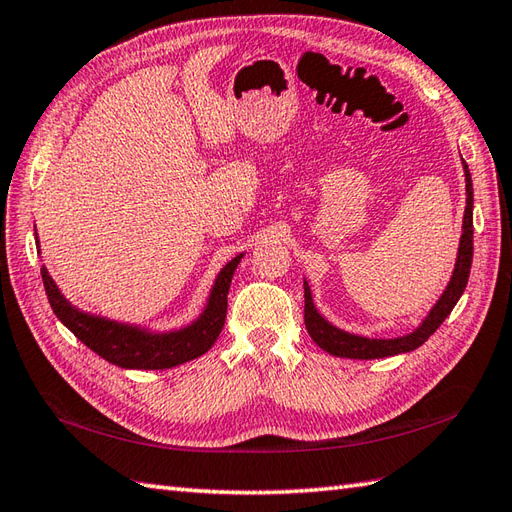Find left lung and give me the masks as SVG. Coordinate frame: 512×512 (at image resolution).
<instances>
[{"instance_id": "left-lung-1", "label": "left lung", "mask_w": 512, "mask_h": 512, "mask_svg": "<svg viewBox=\"0 0 512 512\" xmlns=\"http://www.w3.org/2000/svg\"><path fill=\"white\" fill-rule=\"evenodd\" d=\"M464 169V182H466V209L462 217V235H460V246H458V257H455V266L447 288L442 290L438 301L433 303V308L427 312L418 328H413L409 334L394 336V339H369L365 334H354L347 332L339 325H334L319 312L314 306V297L310 284L303 279V297H306V308H303V321H306L308 334L312 341L317 343L321 350H325L332 356L341 358H358V361H369V358H385V356H396L413 352L420 347L429 336L440 328V323L449 317L455 303L460 301L462 292L466 288V281H469L471 273V262H473V182H471V171L469 165L462 160Z\"/></svg>"}]
</instances>
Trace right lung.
<instances>
[{"label": "right lung", "mask_w": 512, "mask_h": 512, "mask_svg": "<svg viewBox=\"0 0 512 512\" xmlns=\"http://www.w3.org/2000/svg\"><path fill=\"white\" fill-rule=\"evenodd\" d=\"M35 239L39 246L37 226ZM37 253L41 255V248H37ZM242 257L244 253H239L220 268L198 317L173 330H151L147 325L114 321L101 314L85 312L65 299L46 266H41V279L57 319L107 363L123 369H169L206 354L217 341L226 319L228 288Z\"/></svg>", "instance_id": "add662e5"}]
</instances>
